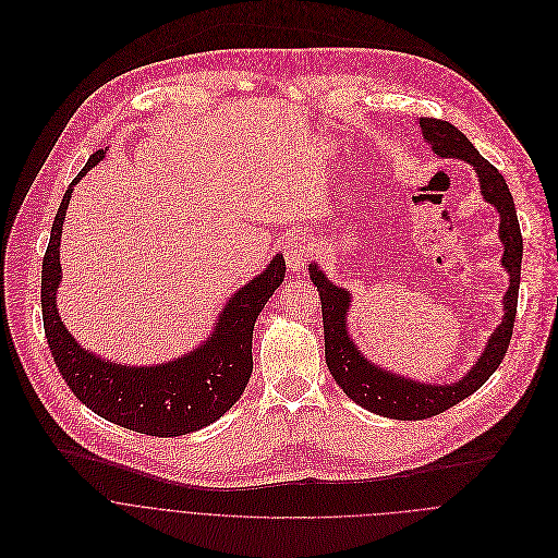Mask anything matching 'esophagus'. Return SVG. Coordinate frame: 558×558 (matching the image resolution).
Wrapping results in <instances>:
<instances>
[{
    "label": "esophagus",
    "instance_id": "1",
    "mask_svg": "<svg viewBox=\"0 0 558 558\" xmlns=\"http://www.w3.org/2000/svg\"><path fill=\"white\" fill-rule=\"evenodd\" d=\"M312 251H314V244H312V240L305 233L290 235L286 240V246H283V255H286L288 268L290 270H301L310 262Z\"/></svg>",
    "mask_w": 558,
    "mask_h": 558
}]
</instances>
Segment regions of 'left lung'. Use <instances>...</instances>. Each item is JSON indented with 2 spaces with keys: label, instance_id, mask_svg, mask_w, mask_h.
<instances>
[{
  "label": "left lung",
  "instance_id": "1",
  "mask_svg": "<svg viewBox=\"0 0 558 558\" xmlns=\"http://www.w3.org/2000/svg\"><path fill=\"white\" fill-rule=\"evenodd\" d=\"M424 141L441 158H460L469 162L482 186V195L499 213V240L504 244L501 266L510 275L508 292L504 294V318L497 329L490 333L484 354L477 359L473 369L451 385H424L409 380L393 372H387L372 361H367L359 345L350 339L348 331V312H350V292L345 288L333 286L318 264H310V279L318 288L320 312H323V331H325V363L337 380V385L352 398L356 404L367 411L393 420H426L447 409L456 407L471 393H475L501 365L517 316L519 281H521V257L523 240L514 202L504 175L473 147V143L449 121L439 119H420Z\"/></svg>",
  "mask_w": 558,
  "mask_h": 558
}]
</instances>
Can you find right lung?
I'll use <instances>...</instances> for the list:
<instances>
[{"mask_svg":"<svg viewBox=\"0 0 558 558\" xmlns=\"http://www.w3.org/2000/svg\"><path fill=\"white\" fill-rule=\"evenodd\" d=\"M105 151L98 149L89 156L54 215L41 270V312L48 348L72 393L96 415L156 437L186 435L219 420L242 398L253 374L255 320L281 286L286 259L275 255L259 277L240 288L217 316L208 341L180 359L156 367H128L83 350L57 310V288L61 283L59 246L74 184L105 158Z\"/></svg>","mask_w":558,"mask_h":558,"instance_id":"obj_1","label":"right lung"}]
</instances>
